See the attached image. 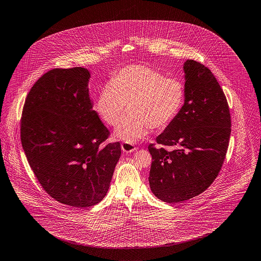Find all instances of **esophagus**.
Instances as JSON below:
<instances>
[{
	"label": "esophagus",
	"mask_w": 261,
	"mask_h": 261,
	"mask_svg": "<svg viewBox=\"0 0 261 261\" xmlns=\"http://www.w3.org/2000/svg\"><path fill=\"white\" fill-rule=\"evenodd\" d=\"M121 149L123 152H126V153H129V152H133L137 149V147L135 146V144L133 143H127V142H123L121 144Z\"/></svg>",
	"instance_id": "34e87169"
}]
</instances>
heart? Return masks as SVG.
Listing matches in <instances>:
<instances>
[{
  "instance_id": "1",
  "label": "heart",
  "mask_w": 261,
  "mask_h": 261,
  "mask_svg": "<svg viewBox=\"0 0 261 261\" xmlns=\"http://www.w3.org/2000/svg\"><path fill=\"white\" fill-rule=\"evenodd\" d=\"M185 101L184 84L152 68L133 65L118 71L97 95L95 111L110 126H117L127 106L129 114L115 133L117 139L134 143L149 127L165 128L178 115Z\"/></svg>"
}]
</instances>
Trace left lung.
<instances>
[{"label":"left lung","instance_id":"obj_1","mask_svg":"<svg viewBox=\"0 0 261 261\" xmlns=\"http://www.w3.org/2000/svg\"><path fill=\"white\" fill-rule=\"evenodd\" d=\"M185 103L156 138L165 147L148 145L152 156L149 187L161 200L176 203L206 190L221 169L231 133L226 97L214 73L202 64H184Z\"/></svg>","mask_w":261,"mask_h":261}]
</instances>
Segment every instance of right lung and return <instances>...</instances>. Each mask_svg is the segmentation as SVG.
I'll list each match as a JSON object with an SVG mask.
<instances>
[{"instance_id": "obj_1", "label": "right lung", "mask_w": 261, "mask_h": 261, "mask_svg": "<svg viewBox=\"0 0 261 261\" xmlns=\"http://www.w3.org/2000/svg\"><path fill=\"white\" fill-rule=\"evenodd\" d=\"M90 71L54 69L25 97L21 142L47 194L72 207H89L107 194L121 153L119 142L103 144L110 132L93 110Z\"/></svg>"}]
</instances>
